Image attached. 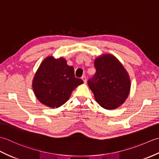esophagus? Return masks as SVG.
<instances>
[{
  "mask_svg": "<svg viewBox=\"0 0 159 159\" xmlns=\"http://www.w3.org/2000/svg\"><path fill=\"white\" fill-rule=\"evenodd\" d=\"M81 79H83V82H84V83H86V82H87L86 76H83L81 77Z\"/></svg>",
  "mask_w": 159,
  "mask_h": 159,
  "instance_id": "esophagus-1",
  "label": "esophagus"
}]
</instances>
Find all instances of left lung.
<instances>
[{"mask_svg": "<svg viewBox=\"0 0 159 159\" xmlns=\"http://www.w3.org/2000/svg\"><path fill=\"white\" fill-rule=\"evenodd\" d=\"M96 73L87 81L100 105L114 109L126 100L130 89V80L121 63L111 55H102L94 61Z\"/></svg>", "mask_w": 159, "mask_h": 159, "instance_id": "obj_1", "label": "left lung"}]
</instances>
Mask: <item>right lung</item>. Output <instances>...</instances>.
Instances as JSON below:
<instances>
[{"instance_id": "1", "label": "right lung", "mask_w": 159, "mask_h": 159, "mask_svg": "<svg viewBox=\"0 0 159 159\" xmlns=\"http://www.w3.org/2000/svg\"><path fill=\"white\" fill-rule=\"evenodd\" d=\"M83 80L74 76L72 66L63 59L48 57L43 61L33 80L34 93L40 102L59 107L68 100L72 91Z\"/></svg>"}]
</instances>
